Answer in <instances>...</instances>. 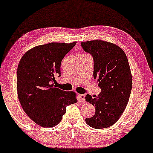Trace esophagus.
Listing matches in <instances>:
<instances>
[{"instance_id": "1", "label": "esophagus", "mask_w": 153, "mask_h": 153, "mask_svg": "<svg viewBox=\"0 0 153 153\" xmlns=\"http://www.w3.org/2000/svg\"><path fill=\"white\" fill-rule=\"evenodd\" d=\"M79 99L80 100H82V102H85V94H79Z\"/></svg>"}]
</instances>
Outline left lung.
Wrapping results in <instances>:
<instances>
[{"label":"left lung","mask_w":153,"mask_h":153,"mask_svg":"<svg viewBox=\"0 0 153 153\" xmlns=\"http://www.w3.org/2000/svg\"><path fill=\"white\" fill-rule=\"evenodd\" d=\"M80 45L93 56V76L101 89L98 96L85 97L96 110L86 123L94 128H107L119 120L130 97L132 80L127 57L119 46L106 41L95 40Z\"/></svg>","instance_id":"8db88e82"}]
</instances>
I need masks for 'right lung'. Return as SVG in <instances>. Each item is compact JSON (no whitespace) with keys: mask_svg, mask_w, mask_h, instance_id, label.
<instances>
[{"mask_svg":"<svg viewBox=\"0 0 153 153\" xmlns=\"http://www.w3.org/2000/svg\"><path fill=\"white\" fill-rule=\"evenodd\" d=\"M51 42L28 51L17 68V94L28 117L42 127H53L61 120L67 106L76 103V93L56 88L62 60L74 46Z\"/></svg>","mask_w":153,"mask_h":153,"instance_id":"right-lung-1","label":"right lung"}]
</instances>
